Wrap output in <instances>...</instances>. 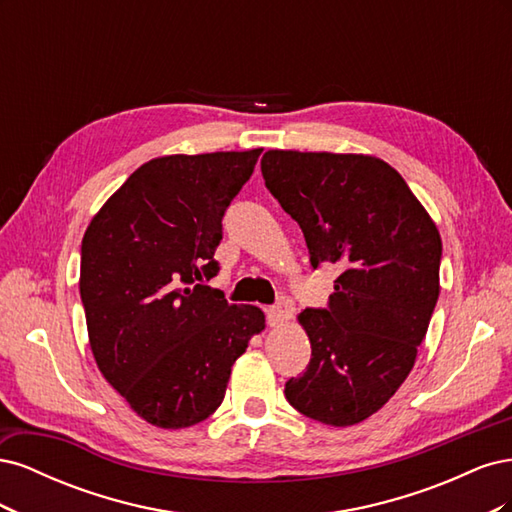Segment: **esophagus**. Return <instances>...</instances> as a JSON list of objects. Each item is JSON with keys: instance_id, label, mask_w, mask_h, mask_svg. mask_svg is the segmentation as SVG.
<instances>
[{"instance_id": "obj_1", "label": "esophagus", "mask_w": 512, "mask_h": 512, "mask_svg": "<svg viewBox=\"0 0 512 512\" xmlns=\"http://www.w3.org/2000/svg\"><path fill=\"white\" fill-rule=\"evenodd\" d=\"M292 314H294L292 301H290V299H282L280 303L267 309V320H269L271 327H275V324H282V322L290 320Z\"/></svg>"}]
</instances>
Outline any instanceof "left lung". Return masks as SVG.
Here are the masks:
<instances>
[{
  "label": "left lung",
  "mask_w": 512,
  "mask_h": 512,
  "mask_svg": "<svg viewBox=\"0 0 512 512\" xmlns=\"http://www.w3.org/2000/svg\"><path fill=\"white\" fill-rule=\"evenodd\" d=\"M262 177L318 267L342 269L329 309L297 316L312 344L292 408L331 427L378 412L414 367L440 294L442 239L397 170L365 153L269 149Z\"/></svg>",
  "instance_id": "obj_1"
}]
</instances>
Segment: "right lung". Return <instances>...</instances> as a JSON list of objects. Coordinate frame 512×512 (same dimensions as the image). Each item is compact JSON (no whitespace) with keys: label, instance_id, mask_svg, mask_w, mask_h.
<instances>
[{"label":"right lung","instance_id":"right-lung-1","mask_svg":"<svg viewBox=\"0 0 512 512\" xmlns=\"http://www.w3.org/2000/svg\"><path fill=\"white\" fill-rule=\"evenodd\" d=\"M260 153L153 158L85 230L79 288L91 352L106 382L156 427L209 418L232 363L265 331L262 309L205 286L218 275L224 211Z\"/></svg>","mask_w":512,"mask_h":512}]
</instances>
